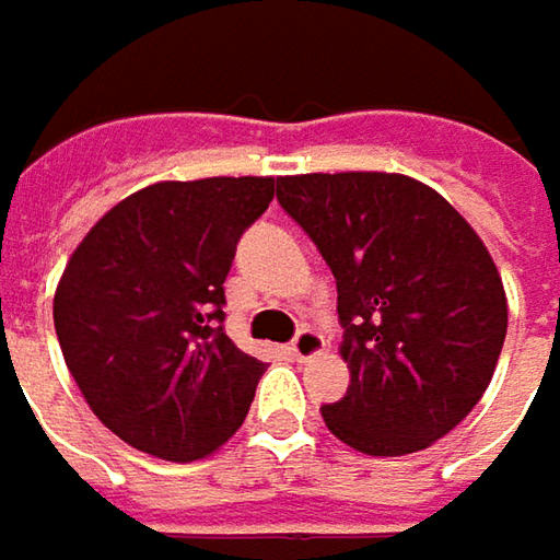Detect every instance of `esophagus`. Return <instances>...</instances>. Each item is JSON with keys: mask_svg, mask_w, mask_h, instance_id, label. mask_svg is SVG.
<instances>
[{"mask_svg": "<svg viewBox=\"0 0 560 560\" xmlns=\"http://www.w3.org/2000/svg\"><path fill=\"white\" fill-rule=\"evenodd\" d=\"M322 350H325V340H322V335L313 331V328H300L298 338L291 340V353H294V359H300V362L318 357Z\"/></svg>", "mask_w": 560, "mask_h": 560, "instance_id": "esophagus-1", "label": "esophagus"}]
</instances>
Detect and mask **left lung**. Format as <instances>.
<instances>
[{
  "label": "left lung",
  "mask_w": 560,
  "mask_h": 560,
  "mask_svg": "<svg viewBox=\"0 0 560 560\" xmlns=\"http://www.w3.org/2000/svg\"><path fill=\"white\" fill-rule=\"evenodd\" d=\"M279 203L338 281L350 387L322 406L365 455L428 450L480 402L509 328L487 244L431 185L350 170L279 176Z\"/></svg>",
  "instance_id": "8db88e82"
}]
</instances>
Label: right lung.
Returning a JSON list of instances; mask_svg holds the SVG:
<instances>
[{"instance_id":"right-lung-1","label":"right lung","mask_w":560,"mask_h":560,"mask_svg":"<svg viewBox=\"0 0 560 560\" xmlns=\"http://www.w3.org/2000/svg\"><path fill=\"white\" fill-rule=\"evenodd\" d=\"M272 195V176L145 185L70 254L55 335L89 409L132 450L195 462L244 424L266 365L220 328L222 281Z\"/></svg>"}]
</instances>
